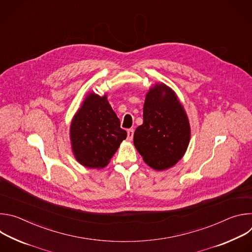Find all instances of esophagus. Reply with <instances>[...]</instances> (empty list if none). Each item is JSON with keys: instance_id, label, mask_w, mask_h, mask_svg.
Listing matches in <instances>:
<instances>
[{"instance_id": "34e87169", "label": "esophagus", "mask_w": 252, "mask_h": 252, "mask_svg": "<svg viewBox=\"0 0 252 252\" xmlns=\"http://www.w3.org/2000/svg\"><path fill=\"white\" fill-rule=\"evenodd\" d=\"M133 129L132 128H130V129H128L127 130V140L128 141H131V139H132V137H133Z\"/></svg>"}]
</instances>
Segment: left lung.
I'll use <instances>...</instances> for the list:
<instances>
[{"instance_id": "8db88e82", "label": "left lung", "mask_w": 252, "mask_h": 252, "mask_svg": "<svg viewBox=\"0 0 252 252\" xmlns=\"http://www.w3.org/2000/svg\"><path fill=\"white\" fill-rule=\"evenodd\" d=\"M190 140L187 112L175 92L163 83L150 88L143 104V123L136 127L133 145L149 166L172 167L185 156Z\"/></svg>"}]
</instances>
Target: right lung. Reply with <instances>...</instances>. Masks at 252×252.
<instances>
[{
  "label": "right lung",
  "instance_id": "add662e5",
  "mask_svg": "<svg viewBox=\"0 0 252 252\" xmlns=\"http://www.w3.org/2000/svg\"><path fill=\"white\" fill-rule=\"evenodd\" d=\"M126 131L106 94L89 93L71 120L69 139L74 157L85 167L100 169L110 163Z\"/></svg>",
  "mask_w": 252,
  "mask_h": 252
}]
</instances>
